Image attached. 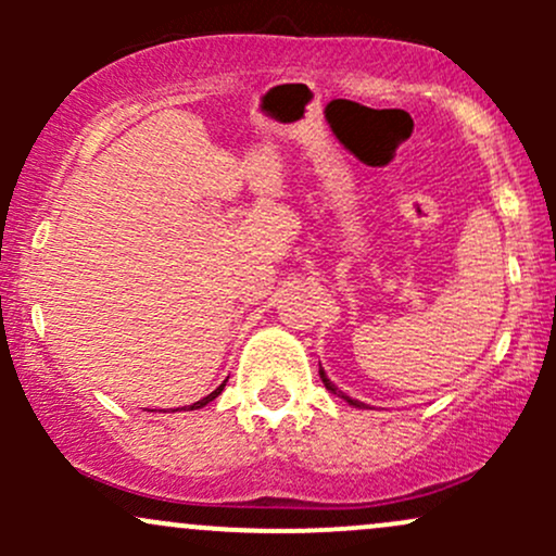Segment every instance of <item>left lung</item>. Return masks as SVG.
<instances>
[{
	"label": "left lung",
	"mask_w": 556,
	"mask_h": 556,
	"mask_svg": "<svg viewBox=\"0 0 556 556\" xmlns=\"http://www.w3.org/2000/svg\"><path fill=\"white\" fill-rule=\"evenodd\" d=\"M318 374H321V381H324V387H327L331 394H337V397H342L344 402H350V405H353V407H366V402H358V400L348 397V394H344V392H340V389H337L334 384H331V379H329V376H327V374H324V368H318Z\"/></svg>",
	"instance_id": "left-lung-1"
}]
</instances>
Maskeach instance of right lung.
Here are the masks:
<instances>
[{
  "label": "right lung",
  "instance_id": "1",
  "mask_svg": "<svg viewBox=\"0 0 556 556\" xmlns=\"http://www.w3.org/2000/svg\"><path fill=\"white\" fill-rule=\"evenodd\" d=\"M225 384H227V381H225ZM225 384H219V387H216V389H214V392H212V394H206V397H203V400H198V402H193V405H188V410H198V407L208 405V402H212V400H216V397H219V394H222V389H225Z\"/></svg>",
  "mask_w": 556,
  "mask_h": 556
}]
</instances>
